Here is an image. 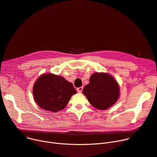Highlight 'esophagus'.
Listing matches in <instances>:
<instances>
[{
    "label": "esophagus",
    "mask_w": 157,
    "mask_h": 157,
    "mask_svg": "<svg viewBox=\"0 0 157 157\" xmlns=\"http://www.w3.org/2000/svg\"><path fill=\"white\" fill-rule=\"evenodd\" d=\"M82 89H83V87H82V86H81V87L78 88H77V91H78L79 93H81V92H82Z\"/></svg>",
    "instance_id": "obj_1"
}]
</instances>
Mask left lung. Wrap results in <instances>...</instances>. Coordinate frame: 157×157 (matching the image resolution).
Wrapping results in <instances>:
<instances>
[{
	"label": "left lung",
	"instance_id": "1",
	"mask_svg": "<svg viewBox=\"0 0 157 157\" xmlns=\"http://www.w3.org/2000/svg\"><path fill=\"white\" fill-rule=\"evenodd\" d=\"M82 93L91 105L99 110H105L117 101L119 86L115 79L105 73H95Z\"/></svg>",
	"mask_w": 157,
	"mask_h": 157
}]
</instances>
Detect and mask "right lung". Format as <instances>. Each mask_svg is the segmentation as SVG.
Here are the masks:
<instances>
[{
	"instance_id": "add662e5",
	"label": "right lung",
	"mask_w": 157,
	"mask_h": 157,
	"mask_svg": "<svg viewBox=\"0 0 157 157\" xmlns=\"http://www.w3.org/2000/svg\"><path fill=\"white\" fill-rule=\"evenodd\" d=\"M76 93L71 82L50 73L41 75L33 86L36 103L42 109L52 112L64 109L72 95Z\"/></svg>"
}]
</instances>
